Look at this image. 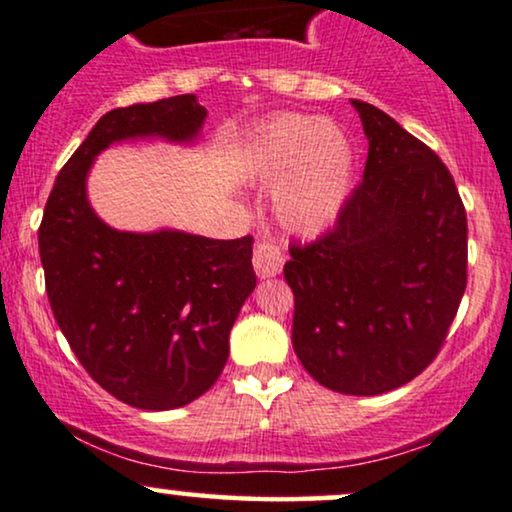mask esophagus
Returning <instances> with one entry per match:
<instances>
[{
    "mask_svg": "<svg viewBox=\"0 0 512 512\" xmlns=\"http://www.w3.org/2000/svg\"><path fill=\"white\" fill-rule=\"evenodd\" d=\"M282 263H285V254L275 242L270 239H261L254 249V268L258 278H273L282 270Z\"/></svg>",
    "mask_w": 512,
    "mask_h": 512,
    "instance_id": "1",
    "label": "esophagus"
}]
</instances>
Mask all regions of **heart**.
I'll return each mask as SVG.
<instances>
[{"instance_id":"1","label":"heart","mask_w":512,"mask_h":512,"mask_svg":"<svg viewBox=\"0 0 512 512\" xmlns=\"http://www.w3.org/2000/svg\"><path fill=\"white\" fill-rule=\"evenodd\" d=\"M251 172L275 179L290 167L275 208L292 230L318 232L338 218L352 174V148L335 124L309 114H282L258 131Z\"/></svg>"}]
</instances>
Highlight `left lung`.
<instances>
[{"instance_id": "left-lung-1", "label": "left lung", "mask_w": 512, "mask_h": 512, "mask_svg": "<svg viewBox=\"0 0 512 512\" xmlns=\"http://www.w3.org/2000/svg\"><path fill=\"white\" fill-rule=\"evenodd\" d=\"M369 138L364 179L314 242H292V345L321 386L381 395L436 359L467 287V213L426 143L352 100Z\"/></svg>"}]
</instances>
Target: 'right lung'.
Listing matches in <instances>:
<instances>
[{
	"label": "right lung",
	"mask_w": 512,
	"mask_h": 512,
	"mask_svg": "<svg viewBox=\"0 0 512 512\" xmlns=\"http://www.w3.org/2000/svg\"><path fill=\"white\" fill-rule=\"evenodd\" d=\"M206 114L194 95L102 114L54 179L38 230L66 342L100 388L138 410L184 407L218 381L234 318L256 287L254 237L117 232L90 210L86 174L110 143L189 141Z\"/></svg>",
	"instance_id": "1"
}]
</instances>
